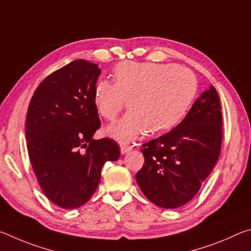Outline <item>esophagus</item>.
Here are the masks:
<instances>
[{
    "label": "esophagus",
    "mask_w": 251,
    "mask_h": 251,
    "mask_svg": "<svg viewBox=\"0 0 251 251\" xmlns=\"http://www.w3.org/2000/svg\"><path fill=\"white\" fill-rule=\"evenodd\" d=\"M131 150H132V147L126 146V144H122V146L120 147V152H121V154H126V153L130 152Z\"/></svg>",
    "instance_id": "esophagus-1"
}]
</instances>
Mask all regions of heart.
Returning a JSON list of instances; mask_svg holds the SVG:
<instances>
[{
    "label": "heart",
    "mask_w": 251,
    "mask_h": 251,
    "mask_svg": "<svg viewBox=\"0 0 251 251\" xmlns=\"http://www.w3.org/2000/svg\"><path fill=\"white\" fill-rule=\"evenodd\" d=\"M114 81L96 85L94 100L98 112L112 121L126 107L130 111L107 132L129 142L149 131L163 133L185 117L197 90L195 75L174 64L123 61L113 69Z\"/></svg>",
    "instance_id": "b5f03b06"
}]
</instances>
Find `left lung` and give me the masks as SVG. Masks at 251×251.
<instances>
[{"instance_id": "obj_1", "label": "left lung", "mask_w": 251, "mask_h": 251, "mask_svg": "<svg viewBox=\"0 0 251 251\" xmlns=\"http://www.w3.org/2000/svg\"><path fill=\"white\" fill-rule=\"evenodd\" d=\"M222 126L221 101L210 86L179 125L143 144L144 164L135 178L147 199L163 208L188 203L218 160Z\"/></svg>"}]
</instances>
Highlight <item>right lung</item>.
<instances>
[{
	"instance_id": "add662e5",
	"label": "right lung",
	"mask_w": 251,
	"mask_h": 251,
	"mask_svg": "<svg viewBox=\"0 0 251 251\" xmlns=\"http://www.w3.org/2000/svg\"><path fill=\"white\" fill-rule=\"evenodd\" d=\"M100 74L98 65L75 60L44 79L28 105L25 137L30 163L44 194L65 209L87 203L103 164L120 156L111 139L94 140L100 128L94 100Z\"/></svg>"
}]
</instances>
